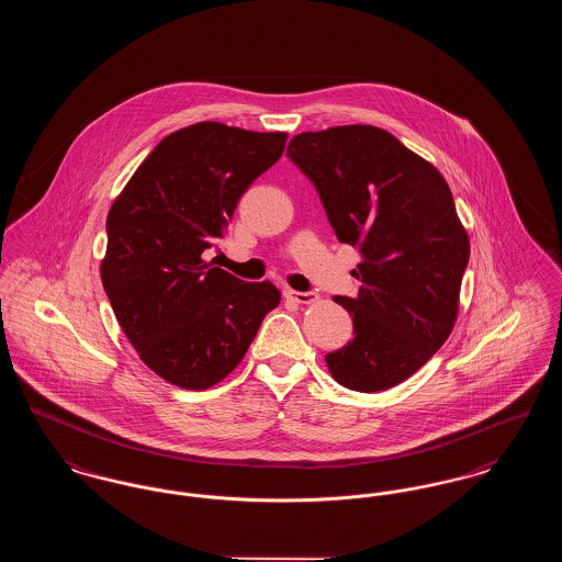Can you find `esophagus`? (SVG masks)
Listing matches in <instances>:
<instances>
[{
  "mask_svg": "<svg viewBox=\"0 0 562 562\" xmlns=\"http://www.w3.org/2000/svg\"><path fill=\"white\" fill-rule=\"evenodd\" d=\"M284 296H286V299H291L294 303H312V301H316V299H318L314 293H301V291H293V289L284 291Z\"/></svg>",
  "mask_w": 562,
  "mask_h": 562,
  "instance_id": "34e87169",
  "label": "esophagus"
}]
</instances>
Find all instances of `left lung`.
Returning a JSON list of instances; mask_svg holds the SVG:
<instances>
[{
    "label": "left lung",
    "mask_w": 562,
    "mask_h": 562,
    "mask_svg": "<svg viewBox=\"0 0 562 562\" xmlns=\"http://www.w3.org/2000/svg\"><path fill=\"white\" fill-rule=\"evenodd\" d=\"M337 240L360 250L358 296H335L353 339L326 353L344 387L381 392L417 373L453 330L470 240L445 177L396 136L353 124L291 138Z\"/></svg>",
    "instance_id": "obj_1"
}]
</instances>
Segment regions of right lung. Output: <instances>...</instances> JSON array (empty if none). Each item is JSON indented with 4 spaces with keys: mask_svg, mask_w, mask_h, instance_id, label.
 Listing matches in <instances>:
<instances>
[{
    "mask_svg": "<svg viewBox=\"0 0 562 562\" xmlns=\"http://www.w3.org/2000/svg\"><path fill=\"white\" fill-rule=\"evenodd\" d=\"M284 145L286 133L218 122L181 128L161 138L109 211L103 289L140 360L168 383L206 390L225 379L280 303L268 280L244 282L202 252Z\"/></svg>",
    "mask_w": 562,
    "mask_h": 562,
    "instance_id": "add662e5",
    "label": "right lung"
}]
</instances>
